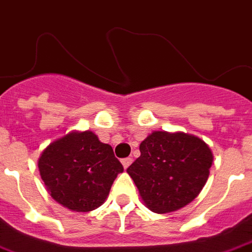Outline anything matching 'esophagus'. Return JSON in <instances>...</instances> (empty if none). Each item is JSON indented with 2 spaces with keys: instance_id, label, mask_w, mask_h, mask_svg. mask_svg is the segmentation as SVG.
I'll return each mask as SVG.
<instances>
[{
  "instance_id": "1",
  "label": "esophagus",
  "mask_w": 252,
  "mask_h": 252,
  "mask_svg": "<svg viewBox=\"0 0 252 252\" xmlns=\"http://www.w3.org/2000/svg\"><path fill=\"white\" fill-rule=\"evenodd\" d=\"M121 163H123V167L126 169L132 164V158H126V159L121 160Z\"/></svg>"
}]
</instances>
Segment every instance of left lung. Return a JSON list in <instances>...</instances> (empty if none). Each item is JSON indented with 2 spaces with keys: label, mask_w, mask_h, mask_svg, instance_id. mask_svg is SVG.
I'll return each mask as SVG.
<instances>
[{
  "label": "left lung",
  "mask_w": 252,
  "mask_h": 252,
  "mask_svg": "<svg viewBox=\"0 0 252 252\" xmlns=\"http://www.w3.org/2000/svg\"><path fill=\"white\" fill-rule=\"evenodd\" d=\"M140 156L128 167L151 211L167 214L187 206L204 187L212 165L210 147L186 133L152 132L141 141Z\"/></svg>",
  "instance_id": "8db88e82"
}]
</instances>
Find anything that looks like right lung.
Here are the masks:
<instances>
[{
  "label": "right lung",
  "mask_w": 252,
  "mask_h": 252,
  "mask_svg": "<svg viewBox=\"0 0 252 252\" xmlns=\"http://www.w3.org/2000/svg\"><path fill=\"white\" fill-rule=\"evenodd\" d=\"M38 169L50 196L77 212L101 206L124 171L111 145L91 131L72 132L50 143L38 159Z\"/></svg>",
  "instance_id": "1"
}]
</instances>
